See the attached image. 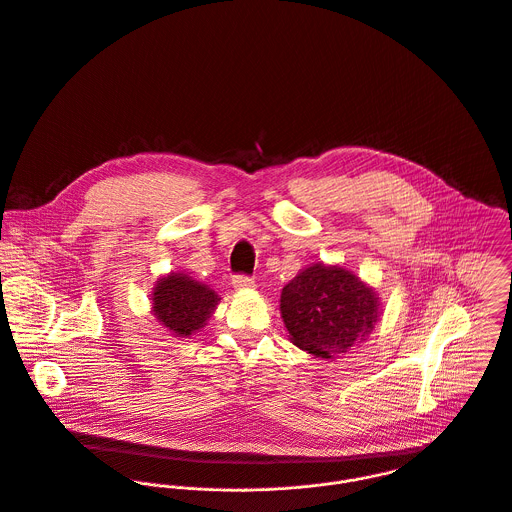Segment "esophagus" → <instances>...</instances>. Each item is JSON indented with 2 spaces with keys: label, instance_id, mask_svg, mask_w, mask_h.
<instances>
[{
  "label": "esophagus",
  "instance_id": "1",
  "mask_svg": "<svg viewBox=\"0 0 512 512\" xmlns=\"http://www.w3.org/2000/svg\"><path fill=\"white\" fill-rule=\"evenodd\" d=\"M231 285H233V289H235V291H247V289H251V287L255 285V281H253V279H249V277L237 275V277H233Z\"/></svg>",
  "mask_w": 512,
  "mask_h": 512
}]
</instances>
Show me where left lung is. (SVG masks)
Returning <instances> with one entry per match:
<instances>
[{
	"instance_id": "8db88e82",
	"label": "left lung",
	"mask_w": 512,
	"mask_h": 512,
	"mask_svg": "<svg viewBox=\"0 0 512 512\" xmlns=\"http://www.w3.org/2000/svg\"><path fill=\"white\" fill-rule=\"evenodd\" d=\"M289 340L316 358L346 354L380 322V297L344 265L312 263L281 291Z\"/></svg>"
}]
</instances>
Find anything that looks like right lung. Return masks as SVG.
Masks as SVG:
<instances>
[{
    "label": "right lung",
    "instance_id": "obj_1",
    "mask_svg": "<svg viewBox=\"0 0 512 512\" xmlns=\"http://www.w3.org/2000/svg\"><path fill=\"white\" fill-rule=\"evenodd\" d=\"M152 314L176 338L202 330L219 305V295L186 273H168L152 291Z\"/></svg>",
    "mask_w": 512,
    "mask_h": 512
}]
</instances>
